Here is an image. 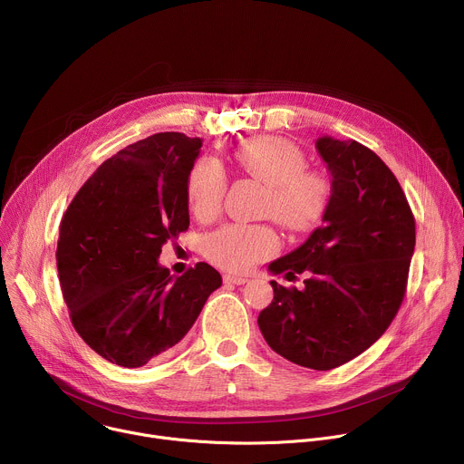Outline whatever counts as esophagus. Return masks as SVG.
Listing matches in <instances>:
<instances>
[{
  "mask_svg": "<svg viewBox=\"0 0 464 464\" xmlns=\"http://www.w3.org/2000/svg\"><path fill=\"white\" fill-rule=\"evenodd\" d=\"M224 283H226V285H244V283H247V277L227 274V276H224Z\"/></svg>",
  "mask_w": 464,
  "mask_h": 464,
  "instance_id": "esophagus-1",
  "label": "esophagus"
}]
</instances>
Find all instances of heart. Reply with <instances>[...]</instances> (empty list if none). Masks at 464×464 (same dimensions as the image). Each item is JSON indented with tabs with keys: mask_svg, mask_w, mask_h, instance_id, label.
<instances>
[{
	"mask_svg": "<svg viewBox=\"0 0 464 464\" xmlns=\"http://www.w3.org/2000/svg\"><path fill=\"white\" fill-rule=\"evenodd\" d=\"M233 161L249 178L266 185L264 211L292 233H308L324 220L333 181L315 169H306L304 152L277 136H260L240 143ZM227 178L213 160L198 161L187 179V198L194 217L202 222L217 218L222 208ZM279 238L264 224H226L206 238V255L227 272H246L268 258Z\"/></svg>",
	"mask_w": 464,
	"mask_h": 464,
	"instance_id": "b5f03b06",
	"label": "heart"
}]
</instances>
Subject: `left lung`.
<instances>
[{"label":"left lung","mask_w":464,"mask_h":464,"mask_svg":"<svg viewBox=\"0 0 464 464\" xmlns=\"http://www.w3.org/2000/svg\"><path fill=\"white\" fill-rule=\"evenodd\" d=\"M315 149L333 176L323 226L268 270L304 288L272 281L274 301L258 328L283 358L315 371L367 351L399 312L415 249V218L391 169L358 141L323 136Z\"/></svg>","instance_id":"8db88e82"}]
</instances>
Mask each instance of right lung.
<instances>
[{"label": "right lung", "mask_w": 464, "mask_h": 464, "mask_svg": "<svg viewBox=\"0 0 464 464\" xmlns=\"http://www.w3.org/2000/svg\"><path fill=\"white\" fill-rule=\"evenodd\" d=\"M202 140L161 131L119 150L60 222L58 279L79 336L104 360L141 367L188 333L220 274L198 262L172 277L161 246L188 229L187 179Z\"/></svg>", "instance_id": "add662e5"}]
</instances>
